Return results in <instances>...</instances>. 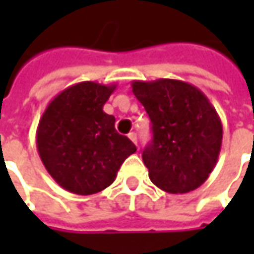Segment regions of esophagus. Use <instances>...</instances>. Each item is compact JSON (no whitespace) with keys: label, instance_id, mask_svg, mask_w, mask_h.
<instances>
[{"label":"esophagus","instance_id":"1","mask_svg":"<svg viewBox=\"0 0 254 254\" xmlns=\"http://www.w3.org/2000/svg\"><path fill=\"white\" fill-rule=\"evenodd\" d=\"M128 138H130L134 144H137V134H135V132H130V134H128Z\"/></svg>","mask_w":254,"mask_h":254}]
</instances>
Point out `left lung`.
<instances>
[{
  "label": "left lung",
  "instance_id": "1",
  "mask_svg": "<svg viewBox=\"0 0 254 254\" xmlns=\"http://www.w3.org/2000/svg\"><path fill=\"white\" fill-rule=\"evenodd\" d=\"M131 87L152 124V140L142 150L152 184L170 193L199 188L222 147L215 107L198 87L182 80H134Z\"/></svg>",
  "mask_w": 254,
  "mask_h": 254
}]
</instances>
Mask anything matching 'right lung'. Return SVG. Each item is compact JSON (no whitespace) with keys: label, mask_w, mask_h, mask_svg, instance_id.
<instances>
[{"label":"right lung","mask_w":254,"mask_h":254,"mask_svg":"<svg viewBox=\"0 0 254 254\" xmlns=\"http://www.w3.org/2000/svg\"><path fill=\"white\" fill-rule=\"evenodd\" d=\"M116 84L80 82L48 104L36 130L46 171L64 190L93 195L110 187L127 157L137 151L116 131L114 116L103 112Z\"/></svg>","instance_id":"right-lung-1"}]
</instances>
